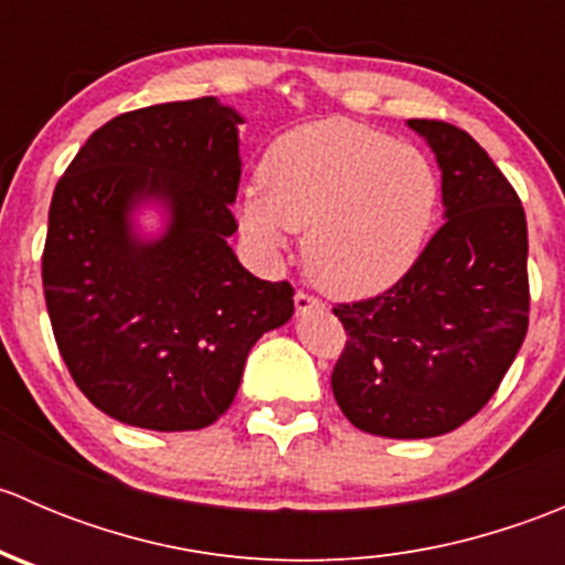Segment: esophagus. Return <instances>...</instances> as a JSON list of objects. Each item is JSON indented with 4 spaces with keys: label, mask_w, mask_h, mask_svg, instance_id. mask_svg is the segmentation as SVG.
Masks as SVG:
<instances>
[{
    "label": "esophagus",
    "mask_w": 565,
    "mask_h": 565,
    "mask_svg": "<svg viewBox=\"0 0 565 565\" xmlns=\"http://www.w3.org/2000/svg\"><path fill=\"white\" fill-rule=\"evenodd\" d=\"M322 309V300H317L315 295L309 292H295V311L298 315H306V311H317Z\"/></svg>",
    "instance_id": "obj_1"
}]
</instances>
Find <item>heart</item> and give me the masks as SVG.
<instances>
[{"label": "heart", "mask_w": 565, "mask_h": 565, "mask_svg": "<svg viewBox=\"0 0 565 565\" xmlns=\"http://www.w3.org/2000/svg\"><path fill=\"white\" fill-rule=\"evenodd\" d=\"M437 174L413 145L350 119H319L276 139L241 224L267 254L306 232L311 281L335 298H372L418 256L437 210Z\"/></svg>", "instance_id": "b5f03b06"}]
</instances>
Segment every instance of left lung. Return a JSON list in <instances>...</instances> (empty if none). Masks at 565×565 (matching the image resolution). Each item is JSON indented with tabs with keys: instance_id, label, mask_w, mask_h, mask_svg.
Wrapping results in <instances>:
<instances>
[{
	"instance_id": "obj_1",
	"label": "left lung",
	"mask_w": 565,
	"mask_h": 565,
	"mask_svg": "<svg viewBox=\"0 0 565 565\" xmlns=\"http://www.w3.org/2000/svg\"><path fill=\"white\" fill-rule=\"evenodd\" d=\"M443 172L446 224L385 292L339 303L333 396L361 431L420 440L470 420L527 333V221L514 185L467 130L409 119Z\"/></svg>"
}]
</instances>
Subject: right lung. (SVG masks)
Instances as JSON below:
<instances>
[{"mask_svg":"<svg viewBox=\"0 0 565 565\" xmlns=\"http://www.w3.org/2000/svg\"><path fill=\"white\" fill-rule=\"evenodd\" d=\"M241 122L215 98L136 108L95 130L56 182L45 309L73 383L119 424L210 426L235 402L250 347L292 317L289 281L250 276L226 243ZM147 198L170 210L158 242L129 221Z\"/></svg>","mask_w":565,"mask_h":565,"instance_id":"1","label":"right lung"}]
</instances>
